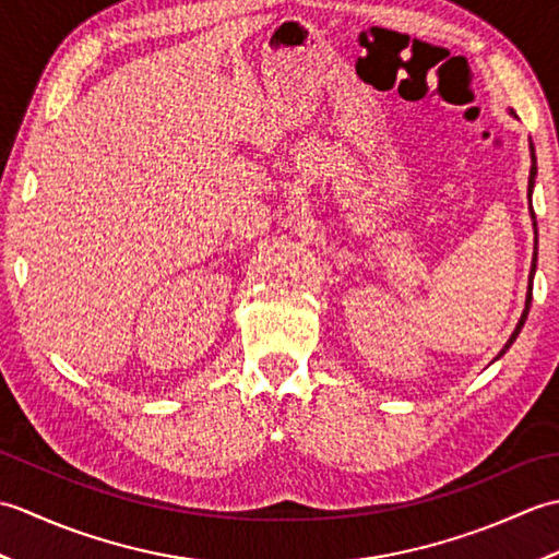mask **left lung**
<instances>
[{"label": "left lung", "mask_w": 559, "mask_h": 559, "mask_svg": "<svg viewBox=\"0 0 559 559\" xmlns=\"http://www.w3.org/2000/svg\"><path fill=\"white\" fill-rule=\"evenodd\" d=\"M536 173H538V168H536V151H533V146H531V175H528V199H531V192H533V185H536ZM531 213H533V209H531ZM533 228H536V233H538V223H536V216H533ZM533 269H531V286H528V295H526V310H524V314H521V319H519V324H516V329H514V334H512V338L507 341V346H504V350L512 346V343L516 341V336H519V331H521V326H524V322H526V317H528V307H531V298H533V273H536V259H533V264H531ZM502 350V353H504ZM500 353V355H502ZM500 355H497V358H500Z\"/></svg>", "instance_id": "obj_1"}]
</instances>
